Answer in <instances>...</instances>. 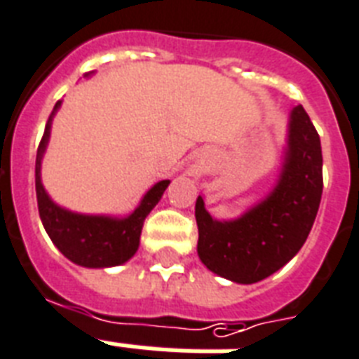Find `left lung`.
Segmentation results:
<instances>
[{"label":"left lung","instance_id":"8db88e82","mask_svg":"<svg viewBox=\"0 0 359 359\" xmlns=\"http://www.w3.org/2000/svg\"><path fill=\"white\" fill-rule=\"evenodd\" d=\"M322 147L301 105L290 111L286 143L275 184L264 199L229 220L196 201L198 256L215 275L254 284L288 264L305 245L322 199Z\"/></svg>","mask_w":359,"mask_h":359}]
</instances>
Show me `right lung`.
I'll use <instances>...</instances> for the list:
<instances>
[{"mask_svg":"<svg viewBox=\"0 0 359 359\" xmlns=\"http://www.w3.org/2000/svg\"><path fill=\"white\" fill-rule=\"evenodd\" d=\"M86 76H90V73ZM62 107L58 101L52 109L45 133L35 158V191L41 222L54 246L65 258L88 269H107L126 264L135 256L144 218L154 209L171 180H160L144 191L139 205L130 215H84L58 205L48 196L41 180V163L50 141L52 120Z\"/></svg>","mask_w":359,"mask_h":359,"instance_id":"obj_1","label":"right lung"}]
</instances>
